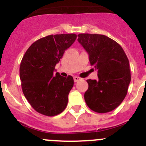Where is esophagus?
I'll use <instances>...</instances> for the list:
<instances>
[{
	"label": "esophagus",
	"mask_w": 146,
	"mask_h": 146,
	"mask_svg": "<svg viewBox=\"0 0 146 146\" xmlns=\"http://www.w3.org/2000/svg\"><path fill=\"white\" fill-rule=\"evenodd\" d=\"M80 80V78L79 77H77V76H74V82H77V81H79Z\"/></svg>",
	"instance_id": "1"
}]
</instances>
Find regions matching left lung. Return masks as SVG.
<instances>
[{
    "label": "left lung",
    "mask_w": 146,
    "mask_h": 146,
    "mask_svg": "<svg viewBox=\"0 0 146 146\" xmlns=\"http://www.w3.org/2000/svg\"><path fill=\"white\" fill-rule=\"evenodd\" d=\"M79 42L98 72V80H87L85 101L93 111L105 113L115 110L124 99L131 81L129 62L115 41L101 34L80 33Z\"/></svg>",
    "instance_id": "8db88e82"
}]
</instances>
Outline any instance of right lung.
Instances as JSON below:
<instances>
[{"label":"right lung","instance_id":"obj_1","mask_svg":"<svg viewBox=\"0 0 146 146\" xmlns=\"http://www.w3.org/2000/svg\"><path fill=\"white\" fill-rule=\"evenodd\" d=\"M77 35H50L30 46L22 59L20 78L22 89L30 104L38 113L54 116L64 111L68 95L74 86L72 76L53 74L55 65L65 50L74 42Z\"/></svg>","mask_w":146,"mask_h":146}]
</instances>
